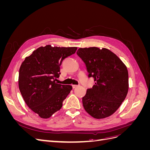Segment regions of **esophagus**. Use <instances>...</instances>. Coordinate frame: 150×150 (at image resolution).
<instances>
[{
	"mask_svg": "<svg viewBox=\"0 0 150 150\" xmlns=\"http://www.w3.org/2000/svg\"><path fill=\"white\" fill-rule=\"evenodd\" d=\"M72 88H76V87H78V85H76V84H72Z\"/></svg>",
	"mask_w": 150,
	"mask_h": 150,
	"instance_id": "34e87169",
	"label": "esophagus"
}]
</instances>
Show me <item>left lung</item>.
I'll list each match as a JSON object with an SVG mask.
<instances>
[{
    "label": "left lung",
    "instance_id": "8db88e82",
    "mask_svg": "<svg viewBox=\"0 0 150 150\" xmlns=\"http://www.w3.org/2000/svg\"><path fill=\"white\" fill-rule=\"evenodd\" d=\"M77 54L85 63L89 78L93 77L95 81L83 98L84 110L96 119L112 115L128 94L126 66L115 54L106 48H79Z\"/></svg>",
    "mask_w": 150,
    "mask_h": 150
}]
</instances>
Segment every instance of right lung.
<instances>
[{"instance_id": "1", "label": "right lung", "mask_w": 150, "mask_h": 150, "mask_svg": "<svg viewBox=\"0 0 150 150\" xmlns=\"http://www.w3.org/2000/svg\"><path fill=\"white\" fill-rule=\"evenodd\" d=\"M77 47H40L26 57L19 69V88L27 105L42 118L59 111L72 89L71 85L56 83L62 61Z\"/></svg>"}]
</instances>
